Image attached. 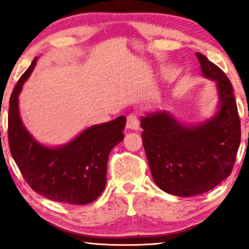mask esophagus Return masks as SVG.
Masks as SVG:
<instances>
[{
  "label": "esophagus",
  "instance_id": "1",
  "mask_svg": "<svg viewBox=\"0 0 249 249\" xmlns=\"http://www.w3.org/2000/svg\"><path fill=\"white\" fill-rule=\"evenodd\" d=\"M127 128L130 130H138L139 129L138 117L135 113L129 114L127 117Z\"/></svg>",
  "mask_w": 249,
  "mask_h": 249
}]
</instances>
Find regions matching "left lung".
<instances>
[{
	"label": "left lung",
	"instance_id": "left-lung-1",
	"mask_svg": "<svg viewBox=\"0 0 249 249\" xmlns=\"http://www.w3.org/2000/svg\"><path fill=\"white\" fill-rule=\"evenodd\" d=\"M196 56L203 76L215 83V114L195 125L181 124L168 111L148 112L141 118L142 145L154 182L179 197L200 195L227 179L240 144L232 85L206 56Z\"/></svg>",
	"mask_w": 249,
	"mask_h": 249
}]
</instances>
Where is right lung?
I'll list each match as a JSON object with an SVG mask.
<instances>
[{
    "instance_id": "obj_1",
    "label": "right lung",
    "mask_w": 249,
    "mask_h": 249,
    "mask_svg": "<svg viewBox=\"0 0 249 249\" xmlns=\"http://www.w3.org/2000/svg\"><path fill=\"white\" fill-rule=\"evenodd\" d=\"M37 57L20 77L10 97L9 146L12 158L34 192L54 202L85 205L94 202L107 185V166L112 148L124 139V115L85 129L67 144H40L23 125L19 94L36 66Z\"/></svg>"
}]
</instances>
